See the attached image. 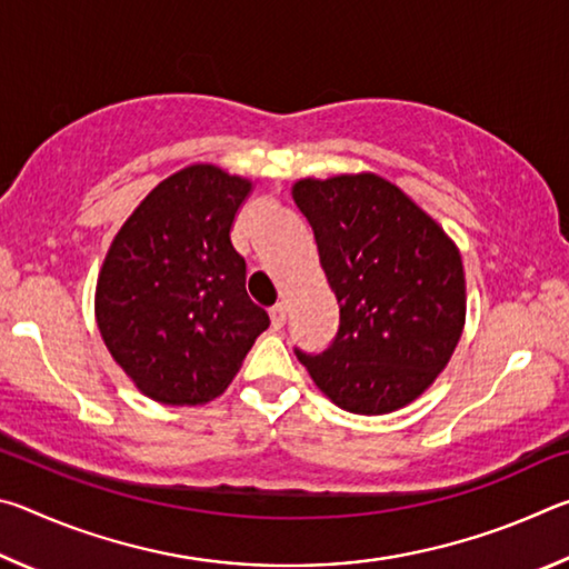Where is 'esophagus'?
Masks as SVG:
<instances>
[{"label": "esophagus", "instance_id": "esophagus-1", "mask_svg": "<svg viewBox=\"0 0 569 569\" xmlns=\"http://www.w3.org/2000/svg\"><path fill=\"white\" fill-rule=\"evenodd\" d=\"M271 323H273V329H283V323H286V306L283 303H276L271 308Z\"/></svg>", "mask_w": 569, "mask_h": 569}]
</instances>
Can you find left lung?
<instances>
[{
    "label": "left lung",
    "mask_w": 569,
    "mask_h": 569,
    "mask_svg": "<svg viewBox=\"0 0 569 569\" xmlns=\"http://www.w3.org/2000/svg\"><path fill=\"white\" fill-rule=\"evenodd\" d=\"M339 301V331L321 353L296 349L326 397L351 413H389L429 389L465 329L461 256L435 218L373 172L298 180Z\"/></svg>",
    "instance_id": "left-lung-1"
}]
</instances>
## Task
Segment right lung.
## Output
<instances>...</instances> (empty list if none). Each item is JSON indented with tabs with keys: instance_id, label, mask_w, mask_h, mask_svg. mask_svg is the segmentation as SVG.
I'll use <instances>...</instances> for the list:
<instances>
[{
	"instance_id": "obj_1",
	"label": "right lung",
	"mask_w": 569,
	"mask_h": 569,
	"mask_svg": "<svg viewBox=\"0 0 569 569\" xmlns=\"http://www.w3.org/2000/svg\"><path fill=\"white\" fill-rule=\"evenodd\" d=\"M250 180L190 166L150 190L104 256L94 313L112 359L146 397L196 407L223 393L271 319L230 243Z\"/></svg>"
}]
</instances>
